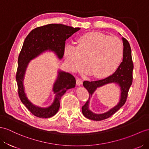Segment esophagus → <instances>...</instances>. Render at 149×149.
Segmentation results:
<instances>
[{
	"mask_svg": "<svg viewBox=\"0 0 149 149\" xmlns=\"http://www.w3.org/2000/svg\"><path fill=\"white\" fill-rule=\"evenodd\" d=\"M76 84L78 86H81L82 84V81L81 79H77V81H76Z\"/></svg>",
	"mask_w": 149,
	"mask_h": 149,
	"instance_id": "1",
	"label": "esophagus"
}]
</instances>
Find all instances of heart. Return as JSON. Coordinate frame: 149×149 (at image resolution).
<instances>
[{
  "mask_svg": "<svg viewBox=\"0 0 149 149\" xmlns=\"http://www.w3.org/2000/svg\"><path fill=\"white\" fill-rule=\"evenodd\" d=\"M63 54L72 71L81 70L86 60L88 73L95 78H104L117 70L123 59L124 48L117 37L91 32L79 38L77 47L66 45Z\"/></svg>",
  "mask_w": 149,
  "mask_h": 149,
  "instance_id": "heart-1",
  "label": "heart"
}]
</instances>
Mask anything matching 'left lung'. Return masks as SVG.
I'll return each instance as SVG.
<instances>
[{
    "label": "left lung",
    "instance_id": "left-lung-1",
    "mask_svg": "<svg viewBox=\"0 0 149 149\" xmlns=\"http://www.w3.org/2000/svg\"><path fill=\"white\" fill-rule=\"evenodd\" d=\"M124 48V55L123 61L120 63L114 73L107 78L96 81H84L83 86L88 91L89 94V100L82 106V112L83 115L89 120L101 121L107 119L120 109L125 103L127 100L130 87L132 84V72L133 65L132 58V50L128 41L125 38H121ZM115 83L120 87V96L117 104L108 112L104 113L97 114L94 113L90 109L89 104L90 98L96 89L109 83Z\"/></svg>",
    "mask_w": 149,
    "mask_h": 149
}]
</instances>
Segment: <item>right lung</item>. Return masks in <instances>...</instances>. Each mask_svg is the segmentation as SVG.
I'll return each mask as SVG.
<instances>
[{
  "instance_id": "right-lung-1",
  "label": "right lung",
  "mask_w": 149,
  "mask_h": 149,
  "mask_svg": "<svg viewBox=\"0 0 149 149\" xmlns=\"http://www.w3.org/2000/svg\"><path fill=\"white\" fill-rule=\"evenodd\" d=\"M80 29L61 24H49L32 30L26 38L18 58L16 81L20 100L33 115L41 118L54 116L59 109L61 97L68 89L74 88L76 82L72 74L58 69L52 88L55 94L53 102L47 107L37 106L29 100L24 86L25 74L30 61L48 52H53L57 58L62 60L66 40Z\"/></svg>"
}]
</instances>
